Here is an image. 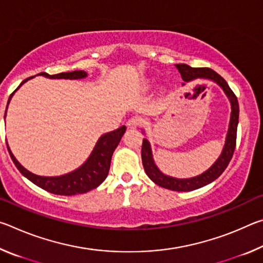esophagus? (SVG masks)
<instances>
[{
    "label": "esophagus",
    "instance_id": "34e87169",
    "mask_svg": "<svg viewBox=\"0 0 263 263\" xmlns=\"http://www.w3.org/2000/svg\"><path fill=\"white\" fill-rule=\"evenodd\" d=\"M139 124H140V118L132 117V118L128 119L126 125H127L128 128H131V130H136V128L139 126Z\"/></svg>",
    "mask_w": 263,
    "mask_h": 263
}]
</instances>
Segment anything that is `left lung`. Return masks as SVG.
<instances>
[{
	"mask_svg": "<svg viewBox=\"0 0 263 263\" xmlns=\"http://www.w3.org/2000/svg\"><path fill=\"white\" fill-rule=\"evenodd\" d=\"M175 66L181 73L182 80L185 82L194 81L196 79H205L209 80V81H212L218 84V86L222 89L224 94L228 96L231 104L229 128L228 133H226L225 144L222 146L221 153L219 154V157H218L216 161L213 162L205 172H203L202 174H199L197 176L189 177V179H177V177L166 175L164 173L160 171L157 163L154 161L152 146H151L149 140L147 138H144V140H142V166H144L146 174H147L149 179L152 180L155 184L169 190L191 191L199 189L204 185L211 183V182L218 179V177L222 174V172L225 171L226 167L229 166L235 148V140H237V128L239 123V103L234 92L231 90V88L229 87L228 82H226L219 74H217L215 70H212L210 68H194L186 64H177ZM141 132L142 135L146 136L144 128H141Z\"/></svg>",
	"mask_w": 263,
	"mask_h": 263,
	"instance_id": "left-lung-1",
	"label": "left lung"
}]
</instances>
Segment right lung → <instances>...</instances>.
<instances>
[{
    "label": "right lung",
    "mask_w": 263,
    "mask_h": 263,
    "mask_svg": "<svg viewBox=\"0 0 263 263\" xmlns=\"http://www.w3.org/2000/svg\"><path fill=\"white\" fill-rule=\"evenodd\" d=\"M45 77L48 79H65V80H81L86 79L88 77V73L84 70H74V72H67V73H60L55 75H50L47 73H39L37 77ZM29 78L24 80L22 82L18 88L12 92L8 100L6 114H4V118L7 116L8 105L10 103V101L14 96L15 92L23 86L25 82H28L29 80L33 79ZM126 131L125 126H121L117 130L111 131L102 135L99 140H97L95 147L92 148L90 155L88 159L84 161L81 166L78 167L74 171L67 173V174L59 175V176H42L33 174L32 172H30L25 167L22 166L18 162V160L15 158V155L12 154L10 147H9L8 142V151L10 153V157L14 161L15 166L17 169L22 173V175L26 177L29 181L32 182L33 184L38 185L39 188L48 191V193L54 194V195H64V196H72L78 194H84L89 190H92L99 186L102 182H103L106 176L109 174L111 158L115 152L116 147H117L124 133Z\"/></svg>",
    "instance_id": "right-lung-1"
}]
</instances>
